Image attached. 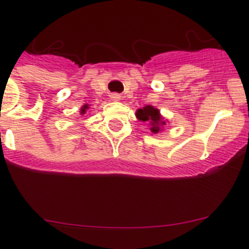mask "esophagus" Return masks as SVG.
Segmentation results:
<instances>
[{"label":"esophagus","instance_id":"34e87169","mask_svg":"<svg viewBox=\"0 0 249 249\" xmlns=\"http://www.w3.org/2000/svg\"><path fill=\"white\" fill-rule=\"evenodd\" d=\"M111 100L112 101H120L121 100V94L120 93H112L111 94Z\"/></svg>","mask_w":249,"mask_h":249}]
</instances>
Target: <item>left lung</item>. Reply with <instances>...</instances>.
I'll return each instance as SVG.
<instances>
[{
    "mask_svg": "<svg viewBox=\"0 0 249 249\" xmlns=\"http://www.w3.org/2000/svg\"><path fill=\"white\" fill-rule=\"evenodd\" d=\"M136 116L140 121L142 122L149 123V129L153 133H158L160 131H162L163 126L166 124V121L164 118L160 116L158 108H155L153 106H144L143 108L137 109L136 112Z\"/></svg>",
    "mask_w": 249,
    "mask_h": 249,
    "instance_id": "obj_1",
    "label": "left lung"
}]
</instances>
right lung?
<instances>
[{
  "label": "right lung",
  "mask_w": 249,
  "mask_h": 249,
  "mask_svg": "<svg viewBox=\"0 0 249 249\" xmlns=\"http://www.w3.org/2000/svg\"><path fill=\"white\" fill-rule=\"evenodd\" d=\"M87 109H89V105H83L82 108H81V114H85Z\"/></svg>",
  "instance_id": "1"
}]
</instances>
